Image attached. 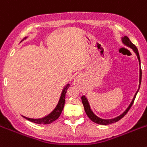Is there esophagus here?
Wrapping results in <instances>:
<instances>
[{
  "label": "esophagus",
  "instance_id": "esophagus-1",
  "mask_svg": "<svg viewBox=\"0 0 147 147\" xmlns=\"http://www.w3.org/2000/svg\"><path fill=\"white\" fill-rule=\"evenodd\" d=\"M82 78H83V76H81V75L78 76L77 77L75 78V80H74V84H75V85H76V86L78 85V84H79V82L82 80Z\"/></svg>",
  "mask_w": 147,
  "mask_h": 147
}]
</instances>
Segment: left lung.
<instances>
[{"mask_svg": "<svg viewBox=\"0 0 147 147\" xmlns=\"http://www.w3.org/2000/svg\"><path fill=\"white\" fill-rule=\"evenodd\" d=\"M121 40H122V42H123L124 45H126V46H127V47H131V48L132 50L134 51V53H136L137 57H138V60H139V63L140 64V55H139V53H138V48H137V47L134 45L133 43H132L131 41L130 40V39L128 38L127 36H125L124 38H122V39H121ZM141 78H142V71H141V69L140 68V84H139V88H138V90H139L140 86V83H141ZM138 90L137 91V92H136L135 95H134L133 100H132L131 102V104L129 105V107H127V109H126V110H125V112H124V113L121 114V115H120L119 116L116 117V118H114V119H100V118H99V117L96 116V115H95L94 113H93L92 110L90 109L89 102H88V100H87V98L85 97V96H82V103H83V106H84V110H85L86 114H87V115L89 117V119H90L91 121H94V122H95V123H96V124H99V125H109V124L115 123V122H116V121H119L120 119H122V118H123V117L125 116L126 114H127V113L128 112V110H129L130 109H131V107L132 105H133L134 101V100H135L136 95H137V94H138Z\"/></svg>", "mask_w": 147, "mask_h": 147, "instance_id": "8db88e82", "label": "left lung"}]
</instances>
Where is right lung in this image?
Returning <instances> with one entry per match:
<instances>
[{
	"instance_id": "right-lung-1",
	"label": "right lung",
	"mask_w": 147,
	"mask_h": 147,
	"mask_svg": "<svg viewBox=\"0 0 147 147\" xmlns=\"http://www.w3.org/2000/svg\"><path fill=\"white\" fill-rule=\"evenodd\" d=\"M26 38H25V39ZM69 88V84H67L65 86V88H63L61 96H60L59 100L58 102V104L56 107V108L48 115L44 117L42 119H30V118H27L26 116L23 117L26 119L28 120V121L34 122V123L40 124V125H48V124L52 123L55 120H57L59 117L60 114H61L62 111L63 109V107H64V105H65V94H66V91H67Z\"/></svg>"
}]
</instances>
